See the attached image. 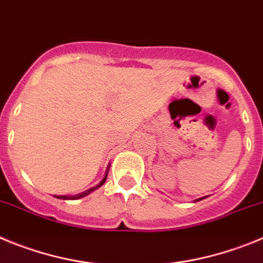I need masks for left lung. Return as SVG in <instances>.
<instances>
[{"label": "left lung", "instance_id": "left-lung-1", "mask_svg": "<svg viewBox=\"0 0 263 263\" xmlns=\"http://www.w3.org/2000/svg\"><path fill=\"white\" fill-rule=\"evenodd\" d=\"M204 198H205V196H203V198H199V199H196V200H195V202H199V200H202V199H204Z\"/></svg>", "mask_w": 263, "mask_h": 263}]
</instances>
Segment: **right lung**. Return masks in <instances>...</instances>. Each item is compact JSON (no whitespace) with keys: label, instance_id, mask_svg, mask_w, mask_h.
Here are the masks:
<instances>
[{"label":"right lung","instance_id":"1","mask_svg":"<svg viewBox=\"0 0 263 263\" xmlns=\"http://www.w3.org/2000/svg\"><path fill=\"white\" fill-rule=\"evenodd\" d=\"M107 174H108V167H107V169H106L105 177H103L102 181L99 182L98 184H96V186H94V187H90V189H89V190L84 191V193H80V194H77V195H72V196H70V195H55V198H58V199H65V200H69V199H72V200L81 199V198H84V196L89 195V194L93 193L94 190H97V189L101 187V186H102V184L105 183V182H106V179H107Z\"/></svg>","mask_w":263,"mask_h":263}]
</instances>
